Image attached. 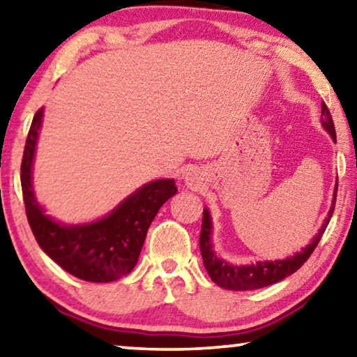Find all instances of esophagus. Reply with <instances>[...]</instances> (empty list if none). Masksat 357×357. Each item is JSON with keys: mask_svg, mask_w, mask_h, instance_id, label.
Returning a JSON list of instances; mask_svg holds the SVG:
<instances>
[{"mask_svg": "<svg viewBox=\"0 0 357 357\" xmlns=\"http://www.w3.org/2000/svg\"><path fill=\"white\" fill-rule=\"evenodd\" d=\"M186 183H188V185H195V177H191V175L186 174Z\"/></svg>", "mask_w": 357, "mask_h": 357, "instance_id": "esophagus-1", "label": "esophagus"}]
</instances>
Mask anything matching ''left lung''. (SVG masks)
Returning <instances> with one entry per match:
<instances>
[{"label":"left lung","mask_w":357,"mask_h":357,"mask_svg":"<svg viewBox=\"0 0 357 357\" xmlns=\"http://www.w3.org/2000/svg\"><path fill=\"white\" fill-rule=\"evenodd\" d=\"M321 123L324 126V129L328 134L332 135V139L337 142V134H335V126H333L332 114L328 112L326 102L322 100L321 105ZM337 190L338 183L335 186V193H333V202L331 211L327 213V218L319 233L314 236L312 243L306 245V248L298 252L297 255L290 257L286 260H276V261H260L257 265H249V266H236L229 265V263L223 261L218 259V257L213 254L212 244H211V217L209 212L204 209L202 212V225H201V234H199V249L202 255V261H204V266L207 273L213 282L217 286L228 290H255L261 289L266 286H271L274 282L282 281L284 278L290 276V274L295 273L301 268V265L310 259L312 252H314L316 245L319 244V241L324 234L328 222H331L333 209H335V201H337Z\"/></svg>","instance_id":"1"}]
</instances>
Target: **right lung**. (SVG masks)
<instances>
[{
    "instance_id": "right-lung-1",
    "label": "right lung",
    "mask_w": 357,
    "mask_h": 357,
    "mask_svg": "<svg viewBox=\"0 0 357 357\" xmlns=\"http://www.w3.org/2000/svg\"><path fill=\"white\" fill-rule=\"evenodd\" d=\"M43 108L33 116L20 166V183L30 228L40 248L75 278L112 282L134 270L153 218L177 193L174 180L146 183L102 220L63 227L45 215L31 190V166Z\"/></svg>"
}]
</instances>
